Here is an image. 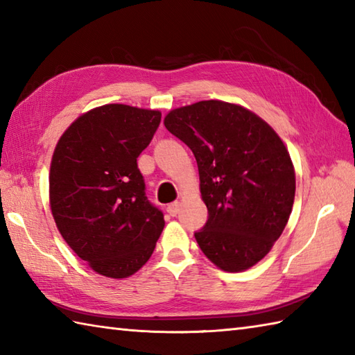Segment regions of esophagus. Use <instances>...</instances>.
Segmentation results:
<instances>
[{
  "label": "esophagus",
  "mask_w": 355,
  "mask_h": 355,
  "mask_svg": "<svg viewBox=\"0 0 355 355\" xmlns=\"http://www.w3.org/2000/svg\"><path fill=\"white\" fill-rule=\"evenodd\" d=\"M166 212H168L171 216H177V214L180 212V202L178 201L172 202V205L166 207Z\"/></svg>",
  "instance_id": "esophagus-1"
}]
</instances>
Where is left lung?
Masks as SVG:
<instances>
[{
  "label": "left lung",
  "instance_id": "left-lung-1",
  "mask_svg": "<svg viewBox=\"0 0 355 355\" xmlns=\"http://www.w3.org/2000/svg\"><path fill=\"white\" fill-rule=\"evenodd\" d=\"M164 126L195 155L209 212L195 233L218 268L239 273L266 258L291 215L296 173L285 143L238 103L201 101L171 110Z\"/></svg>",
  "mask_w": 355,
  "mask_h": 355
}]
</instances>
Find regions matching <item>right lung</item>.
I'll return each instance as SVG.
<instances>
[{
	"instance_id": "right-lung-1",
	"label": "right lung",
	"mask_w": 355,
	"mask_h": 355,
	"mask_svg": "<svg viewBox=\"0 0 355 355\" xmlns=\"http://www.w3.org/2000/svg\"><path fill=\"white\" fill-rule=\"evenodd\" d=\"M160 120L158 110L102 105L74 120L53 150V220L97 275L125 279L137 273L162 235L163 214L146 200L137 168Z\"/></svg>"
}]
</instances>
